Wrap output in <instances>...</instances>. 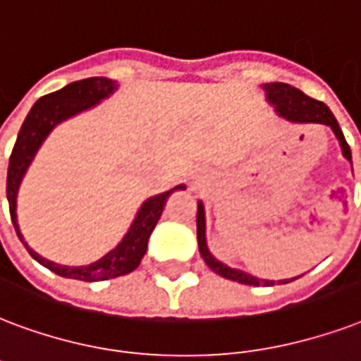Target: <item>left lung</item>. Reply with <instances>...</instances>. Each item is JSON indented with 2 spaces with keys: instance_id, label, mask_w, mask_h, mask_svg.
Returning <instances> with one entry per match:
<instances>
[{
  "instance_id": "8db88e82",
  "label": "left lung",
  "mask_w": 361,
  "mask_h": 361,
  "mask_svg": "<svg viewBox=\"0 0 361 361\" xmlns=\"http://www.w3.org/2000/svg\"><path fill=\"white\" fill-rule=\"evenodd\" d=\"M265 89L267 100L269 104L274 106L276 114L280 117H284L286 121H291V123H320V125H327L331 130L335 132V136L339 140L341 149H343V155H345L346 161H350L352 164V153L350 147L346 144L345 134L341 130L339 123L331 114V109L320 100H314L310 98L305 92H301L295 87H291L288 82H267L263 85ZM197 240H199V250L202 259L206 261V265L210 267L212 271L224 276L227 280H235L238 284H247V286H274V280H263L257 279V276H252L247 272L240 271V269H231L221 261H217L214 255L210 254L208 250V244H206V219H204V206L202 202H199V210H197ZM299 279V276H297ZM291 280H280L279 284H288Z\"/></svg>"
}]
</instances>
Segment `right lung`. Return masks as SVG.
<instances>
[{
	"label": "right lung",
	"instance_id": "obj_1",
	"mask_svg": "<svg viewBox=\"0 0 361 361\" xmlns=\"http://www.w3.org/2000/svg\"><path fill=\"white\" fill-rule=\"evenodd\" d=\"M115 89H117V82L107 79V77H89V79L70 82V85H66L64 89L39 98L34 104V107L30 109L24 123H22L20 132L16 136L15 147H13V153H11L9 170H7V200H9L11 219H13V225H15L16 235H18L22 244L26 246L30 255L37 263L47 267L49 271L56 272L59 276H64V279L98 282V280L125 276V274L134 271L145 255L147 240H149L151 233L155 229L169 197L178 189H185V185H176L170 191L161 192V195H155V197L145 200L142 208L137 210L125 238L119 242V246L104 255L102 259L94 261V263H90L87 267H64L59 265V263H52V261L41 257L39 254H35L34 250L24 242L18 224H16V192H18V185H20L24 174H26L30 162L34 161V155L54 126L62 123V121L70 119L73 115L81 114L85 109H90L98 102L107 98Z\"/></svg>",
	"mask_w": 361,
	"mask_h": 361
}]
</instances>
